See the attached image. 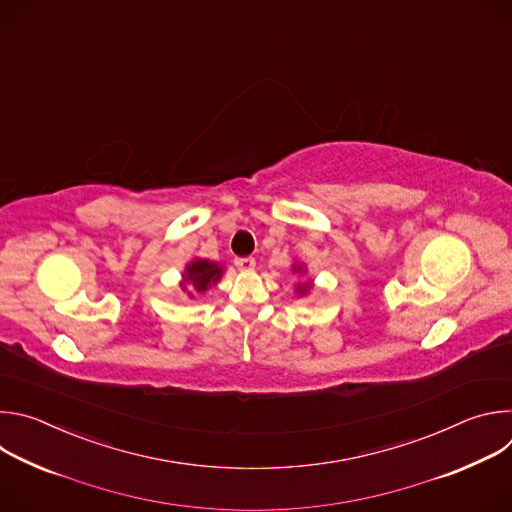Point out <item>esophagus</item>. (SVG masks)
<instances>
[{
  "label": "esophagus",
  "instance_id": "obj_1",
  "mask_svg": "<svg viewBox=\"0 0 512 512\" xmlns=\"http://www.w3.org/2000/svg\"><path fill=\"white\" fill-rule=\"evenodd\" d=\"M235 265L239 271H253L255 269V259L253 257H237Z\"/></svg>",
  "mask_w": 512,
  "mask_h": 512
}]
</instances>
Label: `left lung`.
I'll return each instance as SVG.
<instances>
[{
	"instance_id": "1",
	"label": "left lung",
	"mask_w": 512,
	"mask_h": 512,
	"mask_svg": "<svg viewBox=\"0 0 512 512\" xmlns=\"http://www.w3.org/2000/svg\"><path fill=\"white\" fill-rule=\"evenodd\" d=\"M300 269H302V267H298V271H300ZM308 287H310V285H304V287L300 285V287H298V291H300V294H306V291H308Z\"/></svg>"
}]
</instances>
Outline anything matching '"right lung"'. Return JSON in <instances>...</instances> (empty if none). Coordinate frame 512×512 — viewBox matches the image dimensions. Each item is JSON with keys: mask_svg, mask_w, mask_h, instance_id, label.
<instances>
[{"mask_svg": "<svg viewBox=\"0 0 512 512\" xmlns=\"http://www.w3.org/2000/svg\"><path fill=\"white\" fill-rule=\"evenodd\" d=\"M221 275H223V269L218 267L216 263L196 259L186 267L184 279H186V283H190L194 294H202V291H206L212 283L221 279ZM192 291H190V296H192Z\"/></svg>", "mask_w": 512, "mask_h": 512, "instance_id": "obj_1", "label": "right lung"}]
</instances>
